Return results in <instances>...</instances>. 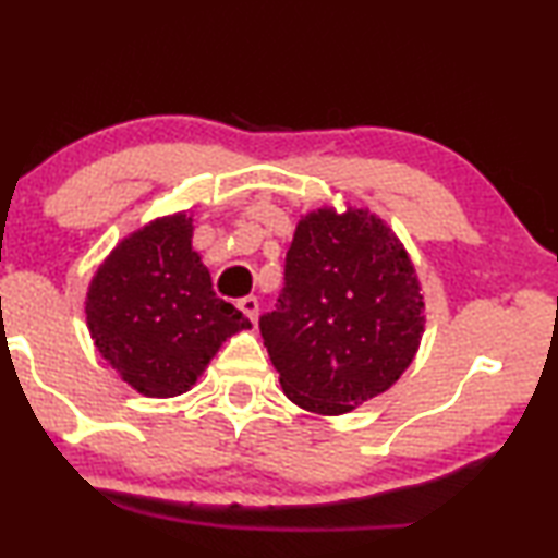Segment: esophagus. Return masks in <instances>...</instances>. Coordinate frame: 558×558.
Here are the masks:
<instances>
[{"mask_svg":"<svg viewBox=\"0 0 558 558\" xmlns=\"http://www.w3.org/2000/svg\"><path fill=\"white\" fill-rule=\"evenodd\" d=\"M238 305H240V311L245 313V316L255 324V320H257V311H260V303H257V298H255V295L240 298Z\"/></svg>","mask_w":558,"mask_h":558,"instance_id":"1","label":"esophagus"}]
</instances>
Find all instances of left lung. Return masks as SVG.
<instances>
[{
  "label": "left lung",
  "instance_id": "8db88e82",
  "mask_svg": "<svg viewBox=\"0 0 558 558\" xmlns=\"http://www.w3.org/2000/svg\"><path fill=\"white\" fill-rule=\"evenodd\" d=\"M260 333L282 391L305 412L339 417L384 395L425 333V295L404 242L356 204L303 215Z\"/></svg>",
  "mask_w": 558,
  "mask_h": 558
}]
</instances>
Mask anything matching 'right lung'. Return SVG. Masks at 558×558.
<instances>
[{
	"mask_svg": "<svg viewBox=\"0 0 558 558\" xmlns=\"http://www.w3.org/2000/svg\"><path fill=\"white\" fill-rule=\"evenodd\" d=\"M192 234L186 209L151 219L108 253L85 293L98 354L144 397L190 391L219 347L253 328L215 295Z\"/></svg>",
	"mask_w": 558,
	"mask_h": 558,
	"instance_id": "add662e5",
	"label": "right lung"
}]
</instances>
